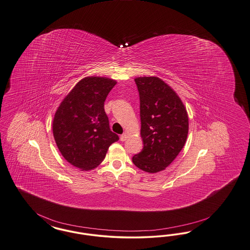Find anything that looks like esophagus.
<instances>
[{"label":"esophagus","instance_id":"34e87169","mask_svg":"<svg viewBox=\"0 0 250 250\" xmlns=\"http://www.w3.org/2000/svg\"><path fill=\"white\" fill-rule=\"evenodd\" d=\"M127 138H128L127 134H126V133H124L120 137L121 141H125V140L127 139Z\"/></svg>","mask_w":250,"mask_h":250}]
</instances>
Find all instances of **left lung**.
Returning a JSON list of instances; mask_svg holds the SVG:
<instances>
[{"instance_id": "left-lung-1", "label": "left lung", "mask_w": 250, "mask_h": 250, "mask_svg": "<svg viewBox=\"0 0 250 250\" xmlns=\"http://www.w3.org/2000/svg\"><path fill=\"white\" fill-rule=\"evenodd\" d=\"M140 100L142 150L132 161L144 172L155 173L172 164L185 146L188 115L181 99L157 77L135 78Z\"/></svg>"}]
</instances>
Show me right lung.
<instances>
[{
    "mask_svg": "<svg viewBox=\"0 0 250 250\" xmlns=\"http://www.w3.org/2000/svg\"><path fill=\"white\" fill-rule=\"evenodd\" d=\"M116 83L101 77L81 79L54 114L52 132L61 154L82 171L96 168L119 139L110 129L104 111V102Z\"/></svg>",
    "mask_w": 250,
    "mask_h": 250,
    "instance_id": "add662e5",
    "label": "right lung"
}]
</instances>
